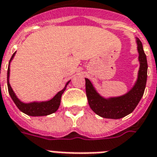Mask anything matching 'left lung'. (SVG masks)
Returning <instances> with one entry per match:
<instances>
[{
	"mask_svg": "<svg viewBox=\"0 0 157 157\" xmlns=\"http://www.w3.org/2000/svg\"><path fill=\"white\" fill-rule=\"evenodd\" d=\"M140 63L137 81L126 94L120 96L105 98L99 94L89 79L86 80V92L90 109L97 115L105 118L118 119L128 115L137 107L142 99L147 78V61L142 42L136 38Z\"/></svg>",
	"mask_w": 157,
	"mask_h": 157,
	"instance_id": "1",
	"label": "left lung"
}]
</instances>
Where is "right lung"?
I'll return each instance as SVG.
<instances>
[{"label":"right lung","mask_w":157,"mask_h":157,"mask_svg":"<svg viewBox=\"0 0 157 157\" xmlns=\"http://www.w3.org/2000/svg\"><path fill=\"white\" fill-rule=\"evenodd\" d=\"M15 52H14V54L12 55L11 58L10 60L8 70H7V86H8L9 94L10 95V97H11L12 100L14 101L15 105L17 106L18 109L21 112H23V113H25L29 116H33V117H36V116H47L49 115L51 113H55L58 109L60 104H61L62 94L66 90V88H67V85L71 81H67L64 88L62 90H60L59 92H57L51 100H46V101H33V102L29 103L23 102L17 97V95L15 94V93L14 92L11 86H10V62L15 57Z\"/></svg>","instance_id":"1"}]
</instances>
